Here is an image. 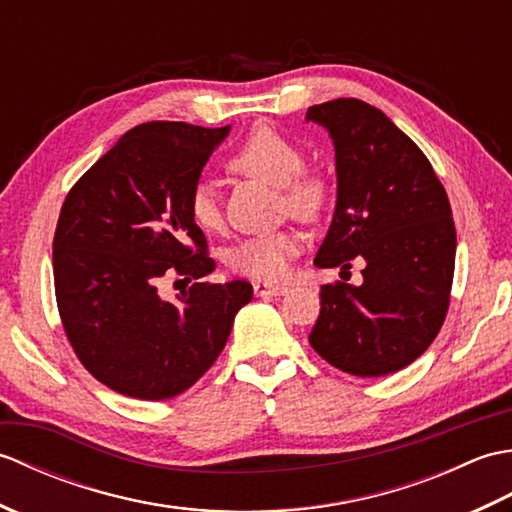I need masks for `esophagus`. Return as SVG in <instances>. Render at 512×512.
Returning a JSON list of instances; mask_svg holds the SVG:
<instances>
[{"instance_id":"1","label":"esophagus","mask_w":512,"mask_h":512,"mask_svg":"<svg viewBox=\"0 0 512 512\" xmlns=\"http://www.w3.org/2000/svg\"><path fill=\"white\" fill-rule=\"evenodd\" d=\"M253 290H255L257 297H284L288 292L286 286L266 284V281H257V284H253Z\"/></svg>"}]
</instances>
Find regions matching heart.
Segmentation results:
<instances>
[{"instance_id": "b5f03b06", "label": "heart", "mask_w": 512, "mask_h": 512, "mask_svg": "<svg viewBox=\"0 0 512 512\" xmlns=\"http://www.w3.org/2000/svg\"><path fill=\"white\" fill-rule=\"evenodd\" d=\"M303 149L270 125H257L228 158V169L237 176L273 184L281 195V209L301 220L319 217L330 202L332 184L325 173L306 169ZM189 215L202 231H215L222 224L220 202L209 180H198L189 193ZM301 235L277 231L246 237L228 253V266L239 275L275 281L286 277L292 257L299 255Z\"/></svg>"}]
</instances>
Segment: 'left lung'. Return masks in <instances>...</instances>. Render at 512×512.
<instances>
[{
  "label": "left lung",
  "instance_id": "obj_1",
  "mask_svg": "<svg viewBox=\"0 0 512 512\" xmlns=\"http://www.w3.org/2000/svg\"><path fill=\"white\" fill-rule=\"evenodd\" d=\"M330 132L336 209L314 264L352 268L363 284L321 286L310 345L341 372L387 376L427 350L449 310L455 268L451 204L431 162L389 118L358 99L312 105Z\"/></svg>",
  "mask_w": 512,
  "mask_h": 512
}]
</instances>
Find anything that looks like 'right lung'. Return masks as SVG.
<instances>
[{"instance_id": "add662e5", "label": "right lung", "mask_w": 512, "mask_h": 512, "mask_svg": "<svg viewBox=\"0 0 512 512\" xmlns=\"http://www.w3.org/2000/svg\"><path fill=\"white\" fill-rule=\"evenodd\" d=\"M231 132L143 123L83 173L61 206L52 242L63 330L88 372L118 394L167 400L220 356L253 286L193 284L160 297L165 275L200 279L215 268L189 215V193Z\"/></svg>"}]
</instances>
